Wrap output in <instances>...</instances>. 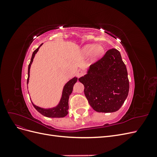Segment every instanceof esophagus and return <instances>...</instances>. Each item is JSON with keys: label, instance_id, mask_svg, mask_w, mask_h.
<instances>
[{"label": "esophagus", "instance_id": "34e87169", "mask_svg": "<svg viewBox=\"0 0 157 157\" xmlns=\"http://www.w3.org/2000/svg\"><path fill=\"white\" fill-rule=\"evenodd\" d=\"M83 71H81V70H78V71H77V77H78V78H80V77H82V76L83 75Z\"/></svg>", "mask_w": 157, "mask_h": 157}]
</instances>
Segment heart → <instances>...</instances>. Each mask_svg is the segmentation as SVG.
Segmentation results:
<instances>
[{"instance_id": "b5f03b06", "label": "heart", "mask_w": 157, "mask_h": 157, "mask_svg": "<svg viewBox=\"0 0 157 157\" xmlns=\"http://www.w3.org/2000/svg\"><path fill=\"white\" fill-rule=\"evenodd\" d=\"M92 52L93 58H97L99 56H100L103 52V47L100 45L95 46L94 44H89L85 46L82 50V55L86 56L90 54Z\"/></svg>"}]
</instances>
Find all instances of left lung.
Instances as JSON below:
<instances>
[{"instance_id": "obj_1", "label": "left lung", "mask_w": 157, "mask_h": 157, "mask_svg": "<svg viewBox=\"0 0 157 157\" xmlns=\"http://www.w3.org/2000/svg\"><path fill=\"white\" fill-rule=\"evenodd\" d=\"M90 105L99 113L119 109L128 95L129 80L120 52L109 49L90 65L88 74L78 78Z\"/></svg>"}]
</instances>
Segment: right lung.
I'll return each instance as SVG.
<instances>
[{"instance_id":"1","label":"right lung","mask_w":157,"mask_h":157,"mask_svg":"<svg viewBox=\"0 0 157 157\" xmlns=\"http://www.w3.org/2000/svg\"><path fill=\"white\" fill-rule=\"evenodd\" d=\"M42 44H41L39 46V48H37L34 52H33V53L32 54L31 61L29 64V66H28V78H27V84H28V82H29V70H30L31 65L33 62V58H34L35 54L38 52V50H39V48L40 47V46H42ZM77 81V78L75 77L71 80H70L65 85V86L63 90L62 97H61V101L59 103V105L57 107H56L53 109H42L39 107H37V106L35 105L33 103V105L34 106V107L40 114H42V115H44L45 117H51V118H63V117H65L68 114L69 98L70 94L72 93L74 84Z\"/></svg>"}]
</instances>
